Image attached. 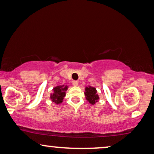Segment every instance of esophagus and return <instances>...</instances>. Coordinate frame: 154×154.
Returning a JSON list of instances; mask_svg holds the SVG:
<instances>
[{"mask_svg": "<svg viewBox=\"0 0 154 154\" xmlns=\"http://www.w3.org/2000/svg\"><path fill=\"white\" fill-rule=\"evenodd\" d=\"M72 84H73V85H74V86H76V85H78V84H79V83H78V81H73Z\"/></svg>", "mask_w": 154, "mask_h": 154, "instance_id": "obj_1", "label": "esophagus"}]
</instances>
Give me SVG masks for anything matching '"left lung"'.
Here are the masks:
<instances>
[{"label": "left lung", "mask_w": 154, "mask_h": 154, "mask_svg": "<svg viewBox=\"0 0 154 154\" xmlns=\"http://www.w3.org/2000/svg\"><path fill=\"white\" fill-rule=\"evenodd\" d=\"M85 96L88 101L91 105H95L99 100V96L97 93V90L94 87L88 86L85 89Z\"/></svg>", "instance_id": "obj_1"}]
</instances>
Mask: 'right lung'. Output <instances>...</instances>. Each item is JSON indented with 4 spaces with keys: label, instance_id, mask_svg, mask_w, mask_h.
I'll use <instances>...</instances> for the list:
<instances>
[{
    "label": "right lung",
    "instance_id": "obj_1",
    "mask_svg": "<svg viewBox=\"0 0 154 154\" xmlns=\"http://www.w3.org/2000/svg\"><path fill=\"white\" fill-rule=\"evenodd\" d=\"M67 85H57V87L53 88V93L50 95L51 101L55 103L57 105L61 104L63 102V97L66 95V91H67Z\"/></svg>",
    "mask_w": 154,
    "mask_h": 154
}]
</instances>
